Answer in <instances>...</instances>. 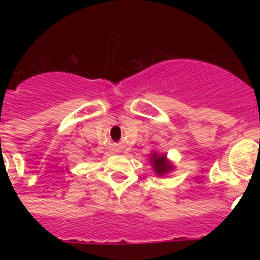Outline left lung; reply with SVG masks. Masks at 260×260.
<instances>
[{"label": "left lung", "mask_w": 260, "mask_h": 260, "mask_svg": "<svg viewBox=\"0 0 260 260\" xmlns=\"http://www.w3.org/2000/svg\"><path fill=\"white\" fill-rule=\"evenodd\" d=\"M151 164L153 167V171L157 176H165L168 174L169 172L173 169V165L167 160V155L164 153H157V152H153L151 153Z\"/></svg>", "instance_id": "left-lung-1"}]
</instances>
